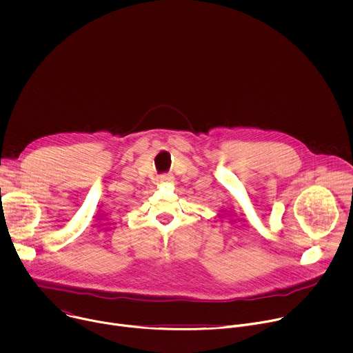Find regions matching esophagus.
Returning <instances> with one entry per match:
<instances>
[{"mask_svg": "<svg viewBox=\"0 0 353 353\" xmlns=\"http://www.w3.org/2000/svg\"><path fill=\"white\" fill-rule=\"evenodd\" d=\"M173 180H174V179H173L172 174H162V176L158 177V181H159V183H172Z\"/></svg>", "mask_w": 353, "mask_h": 353, "instance_id": "esophagus-1", "label": "esophagus"}]
</instances>
